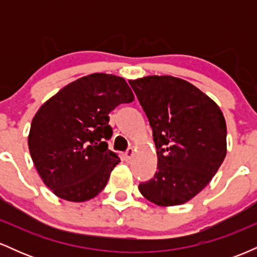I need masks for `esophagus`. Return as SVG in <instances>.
Segmentation results:
<instances>
[{"mask_svg":"<svg viewBox=\"0 0 257 257\" xmlns=\"http://www.w3.org/2000/svg\"><path fill=\"white\" fill-rule=\"evenodd\" d=\"M133 155H134V150L132 149H128L126 150V152L124 153V158H125V161L126 162H131V159H132V157H133Z\"/></svg>","mask_w":257,"mask_h":257,"instance_id":"esophagus-1","label":"esophagus"}]
</instances>
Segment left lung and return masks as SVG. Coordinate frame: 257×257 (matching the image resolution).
I'll return each mask as SVG.
<instances>
[{
    "label": "left lung",
    "instance_id": "1",
    "mask_svg": "<svg viewBox=\"0 0 257 257\" xmlns=\"http://www.w3.org/2000/svg\"><path fill=\"white\" fill-rule=\"evenodd\" d=\"M149 118L157 149V172L139 191L161 206L193 198L226 157L227 128L220 107L187 81L149 76L129 81Z\"/></svg>",
    "mask_w": 257,
    "mask_h": 257
}]
</instances>
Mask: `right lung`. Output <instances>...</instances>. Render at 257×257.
Segmentation results:
<instances>
[{
  "mask_svg": "<svg viewBox=\"0 0 257 257\" xmlns=\"http://www.w3.org/2000/svg\"><path fill=\"white\" fill-rule=\"evenodd\" d=\"M134 100L123 78L93 73L67 84L32 119L29 150L48 188L60 198L84 202L104 190L120 159L108 150V113Z\"/></svg>",
  "mask_w": 257,
  "mask_h": 257,
  "instance_id": "right-lung-1",
  "label": "right lung"
}]
</instances>
